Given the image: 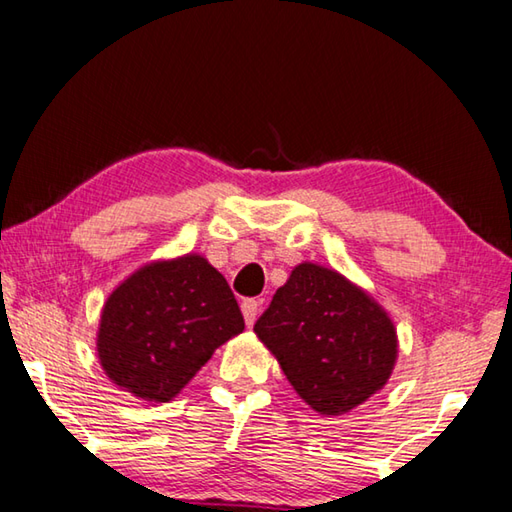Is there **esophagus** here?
<instances>
[{
	"label": "esophagus",
	"instance_id": "obj_1",
	"mask_svg": "<svg viewBox=\"0 0 512 512\" xmlns=\"http://www.w3.org/2000/svg\"><path fill=\"white\" fill-rule=\"evenodd\" d=\"M241 311H244V320L248 327H253L255 318H257V311H259V302L255 298H246L241 302Z\"/></svg>",
	"mask_w": 512,
	"mask_h": 512
}]
</instances>
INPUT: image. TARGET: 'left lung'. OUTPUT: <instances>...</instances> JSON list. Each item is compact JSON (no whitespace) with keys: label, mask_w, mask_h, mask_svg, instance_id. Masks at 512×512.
Instances as JSON below:
<instances>
[{"label":"left lung","mask_w":512,"mask_h":512,"mask_svg":"<svg viewBox=\"0 0 512 512\" xmlns=\"http://www.w3.org/2000/svg\"><path fill=\"white\" fill-rule=\"evenodd\" d=\"M255 334L311 409L348 413L391 377L397 336L391 318L343 275L316 264L293 268L257 318Z\"/></svg>","instance_id":"obj_1"}]
</instances>
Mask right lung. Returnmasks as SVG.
<instances>
[{"mask_svg": "<svg viewBox=\"0 0 512 512\" xmlns=\"http://www.w3.org/2000/svg\"><path fill=\"white\" fill-rule=\"evenodd\" d=\"M239 332L244 316L225 277L201 255H185L140 268L110 293L97 350L117 386L169 402Z\"/></svg>", "mask_w": 512, "mask_h": 512, "instance_id": "right-lung-1", "label": "right lung"}]
</instances>
